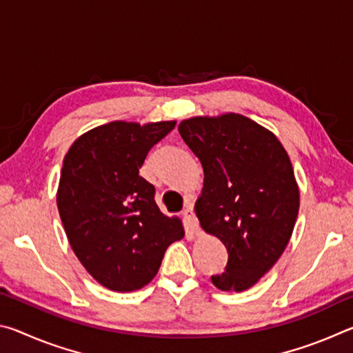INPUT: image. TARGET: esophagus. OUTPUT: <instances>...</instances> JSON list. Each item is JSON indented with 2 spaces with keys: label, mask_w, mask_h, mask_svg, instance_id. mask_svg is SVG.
Here are the masks:
<instances>
[{
  "label": "esophagus",
  "mask_w": 353,
  "mask_h": 353,
  "mask_svg": "<svg viewBox=\"0 0 353 353\" xmlns=\"http://www.w3.org/2000/svg\"><path fill=\"white\" fill-rule=\"evenodd\" d=\"M183 218L187 219V223L191 227V230H193L196 235H199L201 234L199 221H198V218H196V214L193 212V205H191V204L187 205V208H185V210H183Z\"/></svg>",
  "instance_id": "esophagus-1"
}]
</instances>
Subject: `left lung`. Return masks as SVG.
Instances as JSON below:
<instances>
[{"instance_id": "obj_1", "label": "left lung", "mask_w": 353, "mask_h": 353, "mask_svg": "<svg viewBox=\"0 0 353 353\" xmlns=\"http://www.w3.org/2000/svg\"><path fill=\"white\" fill-rule=\"evenodd\" d=\"M179 134L204 168L196 216L229 252L225 272L212 282L221 291L249 290L276 265L294 229L299 187L288 152L240 113L187 118Z\"/></svg>"}]
</instances>
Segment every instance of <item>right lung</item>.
Returning <instances> with one entry per match:
<instances>
[{
  "label": "right lung",
  "instance_id": "right-lung-1",
  "mask_svg": "<svg viewBox=\"0 0 353 353\" xmlns=\"http://www.w3.org/2000/svg\"><path fill=\"white\" fill-rule=\"evenodd\" d=\"M176 121H112L76 139L63 159L57 208L87 272L105 288L130 292L159 272L165 250L182 240L177 216L155 204L154 185L139 171Z\"/></svg>",
  "mask_w": 353,
  "mask_h": 353
}]
</instances>
